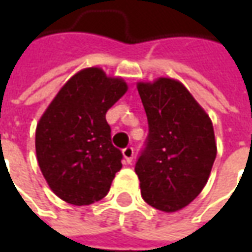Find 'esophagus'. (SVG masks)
Instances as JSON below:
<instances>
[{"label":"esophagus","instance_id":"esophagus-1","mask_svg":"<svg viewBox=\"0 0 252 252\" xmlns=\"http://www.w3.org/2000/svg\"><path fill=\"white\" fill-rule=\"evenodd\" d=\"M123 155H124V158H126V160L128 162V163H132V160H133V155H135V153H133V148L132 147H126L123 150Z\"/></svg>","mask_w":252,"mask_h":252}]
</instances>
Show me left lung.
<instances>
[{
  "label": "left lung",
  "mask_w": 252,
  "mask_h": 252,
  "mask_svg": "<svg viewBox=\"0 0 252 252\" xmlns=\"http://www.w3.org/2000/svg\"><path fill=\"white\" fill-rule=\"evenodd\" d=\"M148 120L147 147L135 173L143 200L159 211H181L200 194L216 159L209 115L184 83L159 77L137 82Z\"/></svg>",
  "instance_id": "8db88e82"
}]
</instances>
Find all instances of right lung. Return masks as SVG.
<instances>
[{
    "mask_svg": "<svg viewBox=\"0 0 252 252\" xmlns=\"http://www.w3.org/2000/svg\"><path fill=\"white\" fill-rule=\"evenodd\" d=\"M120 77L99 67L74 74L36 126L37 163L50 189L71 205H90L108 194L121 164L110 142L106 112L126 93Z\"/></svg>",
    "mask_w": 252,
    "mask_h": 252,
    "instance_id": "1",
    "label": "right lung"
}]
</instances>
